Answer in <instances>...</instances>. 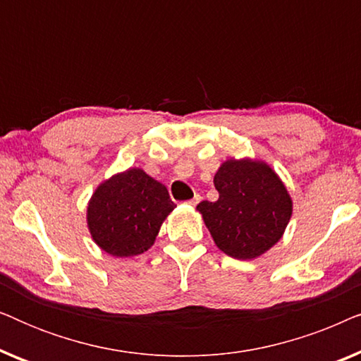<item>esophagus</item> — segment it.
I'll list each match as a JSON object with an SVG mask.
<instances>
[{"instance_id": "esophagus-1", "label": "esophagus", "mask_w": 361, "mask_h": 361, "mask_svg": "<svg viewBox=\"0 0 361 361\" xmlns=\"http://www.w3.org/2000/svg\"><path fill=\"white\" fill-rule=\"evenodd\" d=\"M199 202H200V195H195V197H194V199L187 200V204H189V205H192V207H195L197 204H199Z\"/></svg>"}]
</instances>
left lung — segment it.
I'll list each match as a JSON object with an SVG mask.
<instances>
[{
	"label": "left lung",
	"mask_w": 361,
	"mask_h": 361,
	"mask_svg": "<svg viewBox=\"0 0 361 361\" xmlns=\"http://www.w3.org/2000/svg\"><path fill=\"white\" fill-rule=\"evenodd\" d=\"M219 200L197 205L215 245L236 259H255L281 240L293 215L284 182L263 161L228 159L214 177Z\"/></svg>",
	"instance_id": "obj_1"
}]
</instances>
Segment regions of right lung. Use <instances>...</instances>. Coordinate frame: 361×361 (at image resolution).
<instances>
[{"instance_id":"obj_1","label":"right lung","mask_w":361,"mask_h":361,"mask_svg":"<svg viewBox=\"0 0 361 361\" xmlns=\"http://www.w3.org/2000/svg\"><path fill=\"white\" fill-rule=\"evenodd\" d=\"M174 209L166 185L131 167L97 187L87 207V225L103 251L130 258L154 245L162 221Z\"/></svg>"}]
</instances>
